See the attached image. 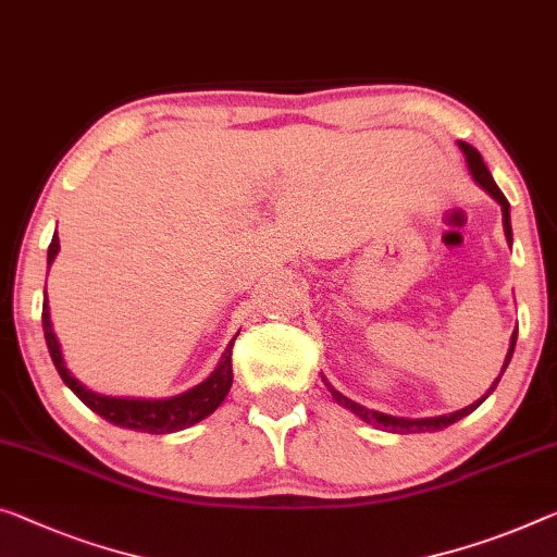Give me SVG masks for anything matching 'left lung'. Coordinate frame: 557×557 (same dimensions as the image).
Returning <instances> with one entry per match:
<instances>
[{
    "label": "left lung",
    "instance_id": "1",
    "mask_svg": "<svg viewBox=\"0 0 557 557\" xmlns=\"http://www.w3.org/2000/svg\"><path fill=\"white\" fill-rule=\"evenodd\" d=\"M458 149L463 151V157H466V164H468L470 176H473V182H475L478 186H483V189H485L487 194H491L495 201L500 203V211H503V231H506V238H508V244H512V228H510V203H508V199H506V196H503V191L498 189V184L493 182L491 171H487L485 161H483L481 153H478V149H473V147H470V144H466V141H458ZM516 341H518V331H512L506 361H503V368H500L498 379H495V381L491 383V388L485 391V396L478 398L475 404H470V406L460 408V410H456V413H448V416H433V418H398V416H388V413H381V410H371V408H366V406H361V404H356V400L346 398L344 393H338L336 388H333L326 379H323V383H326V388L331 391L333 400H336L338 406L348 408L350 413H356L358 418H361L363 423H373V425H379V428H383V431H388V433H425V431H428V433H435V431H443V428H448L450 423L460 421V418H466L468 413H473V410H475L478 406H481L487 396H491V393L495 391V386H498L500 375L506 373V368H508L510 358H512V350H516Z\"/></svg>",
    "mask_w": 557,
    "mask_h": 557
}]
</instances>
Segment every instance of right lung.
<instances>
[{
    "label": "right lung",
    "mask_w": 557,
    "mask_h": 557,
    "mask_svg": "<svg viewBox=\"0 0 557 557\" xmlns=\"http://www.w3.org/2000/svg\"><path fill=\"white\" fill-rule=\"evenodd\" d=\"M57 253H59V236L54 234V238H51L49 244L47 267H51V261L57 259ZM41 326H45V341H47L51 361H54L62 381L74 391V396L79 398L84 406L91 408L94 413L104 418V421L114 423L119 428H129V431H141V433L184 431V428L203 421V418L211 416L213 410L224 404L231 383H234V371H231V346H234L236 338L226 346L224 356H221L216 368L209 373V379H203L199 386L178 393V396H171V398L101 396V393H94L84 386V383L76 381L70 368H66L62 346H59L57 333L51 329L47 296H45V306H41Z\"/></svg>",
    "instance_id": "obj_1"
}]
</instances>
